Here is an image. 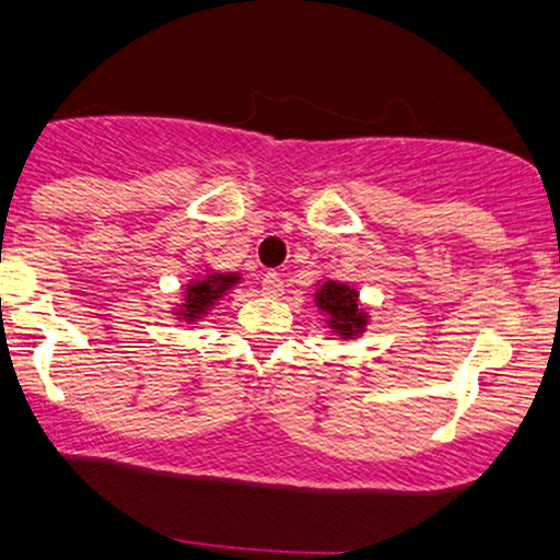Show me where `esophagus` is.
<instances>
[{
  "label": "esophagus",
  "mask_w": 560,
  "mask_h": 560,
  "mask_svg": "<svg viewBox=\"0 0 560 560\" xmlns=\"http://www.w3.org/2000/svg\"><path fill=\"white\" fill-rule=\"evenodd\" d=\"M282 288H285V282H282L280 272H267L265 278H261V293L265 295H280Z\"/></svg>",
  "instance_id": "34e87169"
}]
</instances>
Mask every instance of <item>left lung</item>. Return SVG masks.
Instances as JSON below:
<instances>
[{
	"instance_id": "8db88e82",
	"label": "left lung",
	"mask_w": 560,
	"mask_h": 560,
	"mask_svg": "<svg viewBox=\"0 0 560 560\" xmlns=\"http://www.w3.org/2000/svg\"><path fill=\"white\" fill-rule=\"evenodd\" d=\"M316 306L327 312L332 329L342 337H353L363 329L365 316L358 312V295L353 288L342 285V282H324L322 291L316 293Z\"/></svg>"
}]
</instances>
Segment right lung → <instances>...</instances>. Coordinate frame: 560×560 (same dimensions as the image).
Returning a JSON list of instances; mask_svg holds the SVG:
<instances>
[{"instance_id": "obj_1", "label": "right lung", "mask_w": 560, "mask_h": 560, "mask_svg": "<svg viewBox=\"0 0 560 560\" xmlns=\"http://www.w3.org/2000/svg\"><path fill=\"white\" fill-rule=\"evenodd\" d=\"M236 280H238L236 275H210V278L197 280L195 285L186 288V303H184L186 314L184 316L197 319V316L205 314L207 308H210L212 303H215Z\"/></svg>"}]
</instances>
